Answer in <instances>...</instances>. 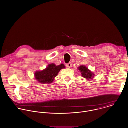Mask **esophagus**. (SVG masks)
Listing matches in <instances>:
<instances>
[{
    "label": "esophagus",
    "instance_id": "obj_1",
    "mask_svg": "<svg viewBox=\"0 0 128 128\" xmlns=\"http://www.w3.org/2000/svg\"><path fill=\"white\" fill-rule=\"evenodd\" d=\"M72 66V63H71V62H69V63H67V64H66V66H67V67H68V68L71 67Z\"/></svg>",
    "mask_w": 128,
    "mask_h": 128
}]
</instances>
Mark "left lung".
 Listing matches in <instances>:
<instances>
[{"label": "left lung", "mask_w": 128, "mask_h": 128, "mask_svg": "<svg viewBox=\"0 0 128 128\" xmlns=\"http://www.w3.org/2000/svg\"><path fill=\"white\" fill-rule=\"evenodd\" d=\"M79 70L81 72L82 76L88 79H91L93 78L94 74L84 65H81L78 67Z\"/></svg>", "instance_id": "8db88e82"}]
</instances>
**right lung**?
<instances>
[{
  "mask_svg": "<svg viewBox=\"0 0 128 128\" xmlns=\"http://www.w3.org/2000/svg\"><path fill=\"white\" fill-rule=\"evenodd\" d=\"M65 68L63 64L56 66L54 64L48 65V67L41 71L35 73V77L38 82L42 84H49L52 83L54 78L57 75L59 71Z\"/></svg>",
  "mask_w": 128,
  "mask_h": 128,
  "instance_id": "add662e5",
  "label": "right lung"
}]
</instances>
